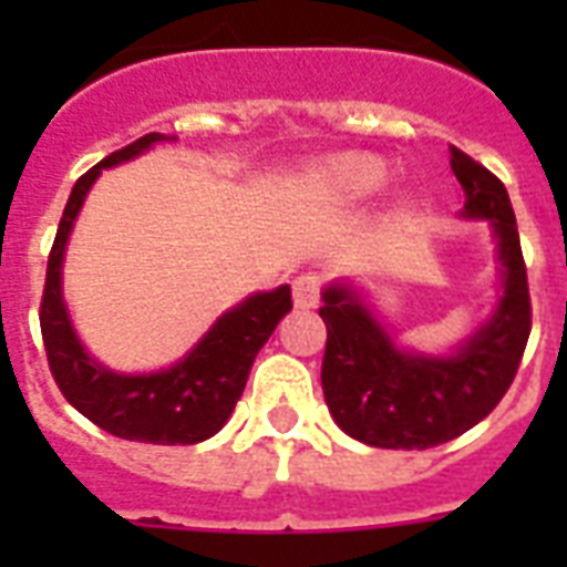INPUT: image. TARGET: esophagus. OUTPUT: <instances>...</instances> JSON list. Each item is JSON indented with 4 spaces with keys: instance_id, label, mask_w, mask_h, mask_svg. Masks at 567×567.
I'll use <instances>...</instances> for the list:
<instances>
[{
    "instance_id": "esophagus-1",
    "label": "esophagus",
    "mask_w": 567,
    "mask_h": 567,
    "mask_svg": "<svg viewBox=\"0 0 567 567\" xmlns=\"http://www.w3.org/2000/svg\"><path fill=\"white\" fill-rule=\"evenodd\" d=\"M320 288H323V279L315 274H302L293 279V306L297 309H315L320 302Z\"/></svg>"
}]
</instances>
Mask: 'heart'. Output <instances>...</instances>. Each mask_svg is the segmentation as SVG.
I'll return each mask as SVG.
<instances>
[{"mask_svg": "<svg viewBox=\"0 0 567 567\" xmlns=\"http://www.w3.org/2000/svg\"><path fill=\"white\" fill-rule=\"evenodd\" d=\"M388 179L385 164L373 158V155H341L323 167V182L329 188L350 199H362V196L377 194Z\"/></svg>", "mask_w": 567, "mask_h": 567, "instance_id": "1", "label": "heart"}]
</instances>
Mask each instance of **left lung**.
I'll list each match as a JSON object with an SVG mask.
<instances>
[{
    "instance_id": "8db88e82",
    "label": "left lung",
    "mask_w": 567,
    "mask_h": 567,
    "mask_svg": "<svg viewBox=\"0 0 567 567\" xmlns=\"http://www.w3.org/2000/svg\"><path fill=\"white\" fill-rule=\"evenodd\" d=\"M450 167L465 190L462 217L488 220L503 270L497 306L474 336L453 353H414L394 344L359 288L332 282L323 291V396L338 426L371 447L426 450L458 439L501 403L527 347L533 311L509 194L456 146Z\"/></svg>"
}]
</instances>
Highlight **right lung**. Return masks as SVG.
<instances>
[{"mask_svg":"<svg viewBox=\"0 0 567 567\" xmlns=\"http://www.w3.org/2000/svg\"><path fill=\"white\" fill-rule=\"evenodd\" d=\"M176 137L150 135L123 146L96 167L84 173L66 199L64 217L58 223L55 244L49 252L47 285L40 302V332L47 347L49 371L55 377L66 403L93 421L100 430L126 441L150 444H199L223 430L244 394L249 368L258 350L274 336L276 323L291 311V288L279 285L276 291L252 293L235 309L214 320L190 353L176 364L155 373H117L100 364L75 336L61 293V265L66 240L84 205V196L100 179L102 171L132 162L150 146Z\"/></svg>","mask_w":567,"mask_h":567,"instance_id":"add662e5","label":"right lung"}]
</instances>
